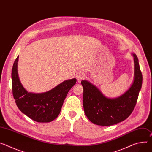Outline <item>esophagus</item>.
Returning <instances> with one entry per match:
<instances>
[{
    "label": "esophagus",
    "instance_id": "obj_1",
    "mask_svg": "<svg viewBox=\"0 0 152 152\" xmlns=\"http://www.w3.org/2000/svg\"><path fill=\"white\" fill-rule=\"evenodd\" d=\"M76 77H77V80L79 81H80V80H81L82 79H84L86 77V75L83 73H77Z\"/></svg>",
    "mask_w": 152,
    "mask_h": 152
}]
</instances>
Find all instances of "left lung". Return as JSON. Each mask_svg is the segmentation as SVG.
I'll return each mask as SVG.
<instances>
[{
	"mask_svg": "<svg viewBox=\"0 0 152 152\" xmlns=\"http://www.w3.org/2000/svg\"><path fill=\"white\" fill-rule=\"evenodd\" d=\"M133 56L134 62L133 82L130 88L118 98H106L90 82L81 81L84 88L85 114L93 124L102 126H112L126 119L132 113L142 83L138 59L135 54H133Z\"/></svg>",
	"mask_w": 152,
	"mask_h": 152,
	"instance_id": "left-lung-1",
	"label": "left lung"
}]
</instances>
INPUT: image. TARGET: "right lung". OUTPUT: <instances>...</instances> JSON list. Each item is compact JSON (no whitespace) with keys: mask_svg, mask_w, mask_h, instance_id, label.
I'll list each match as a JSON object with an SVG mask.
<instances>
[{"mask_svg":"<svg viewBox=\"0 0 152 152\" xmlns=\"http://www.w3.org/2000/svg\"><path fill=\"white\" fill-rule=\"evenodd\" d=\"M19 56L14 62L11 77L14 99L20 111L38 122H49L61 112L66 94L76 84V79L66 80L51 90L42 93L27 91L21 84L18 74Z\"/></svg>","mask_w":152,"mask_h":152,"instance_id":"1","label":"right lung"}]
</instances>
